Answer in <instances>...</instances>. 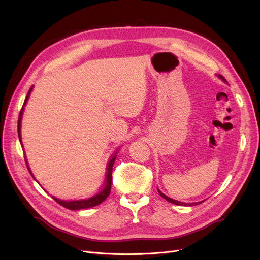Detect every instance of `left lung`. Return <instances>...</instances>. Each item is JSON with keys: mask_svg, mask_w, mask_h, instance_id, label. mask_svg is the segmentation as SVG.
Segmentation results:
<instances>
[{"mask_svg": "<svg viewBox=\"0 0 260 260\" xmlns=\"http://www.w3.org/2000/svg\"><path fill=\"white\" fill-rule=\"evenodd\" d=\"M219 77L221 78L222 80H224V81H225V79H224V78H223L222 76H219ZM158 193L160 194L161 198H164L165 200L168 201L169 203H171V204H176V205H180V206H193V205H199V204H201V203H202V202H199V203H194V204H186V203H182V202H179V201H175V200H172V199L168 198V196H166V195H165L164 193H161L159 190H158Z\"/></svg>", "mask_w": 260, "mask_h": 260, "instance_id": "obj_1", "label": "left lung"}]
</instances>
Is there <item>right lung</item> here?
<instances>
[{
    "label": "right lung",
    "mask_w": 260,
    "mask_h": 260,
    "mask_svg": "<svg viewBox=\"0 0 260 260\" xmlns=\"http://www.w3.org/2000/svg\"><path fill=\"white\" fill-rule=\"evenodd\" d=\"M32 90V86H31L27 96L25 99V102H23V105L21 107V111L19 113V117H18V125H17V129H18V137H19V141H20V121H21V116H22V111H23V106H25L26 102L29 98V94ZM117 157V152L114 153L111 158H109L108 162H107V169H106V175H105V182L104 184L102 185L96 192H94L93 194H91L88 198H84V199H78V200H59L54 198L53 199L56 201L59 205H61L62 207L68 208V209H72V210H78V209H84V208H90L93 206H96L99 204H101L102 202H104L106 200L107 196L111 193V188H112V172H113V166H114V162L115 159ZM28 167V166H27ZM29 169V168H28ZM31 174V172H30Z\"/></svg>",
    "instance_id": "obj_1"
}]
</instances>
